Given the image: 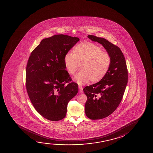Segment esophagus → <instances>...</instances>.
I'll return each instance as SVG.
<instances>
[{"mask_svg": "<svg viewBox=\"0 0 153 153\" xmlns=\"http://www.w3.org/2000/svg\"><path fill=\"white\" fill-rule=\"evenodd\" d=\"M78 88H79V90L80 93H81V94H82V93H83V92H84V91H83V89H82V86H78Z\"/></svg>", "mask_w": 153, "mask_h": 153, "instance_id": "esophagus-1", "label": "esophagus"}]
</instances>
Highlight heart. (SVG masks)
Here are the masks:
<instances>
[{
	"label": "heart",
	"instance_id": "1",
	"mask_svg": "<svg viewBox=\"0 0 153 153\" xmlns=\"http://www.w3.org/2000/svg\"><path fill=\"white\" fill-rule=\"evenodd\" d=\"M111 65L110 55L91 42L78 44L73 52L67 53L64 56L65 68L70 75H74L80 65L82 71L74 77L79 85L87 84L90 80L92 82L100 81L109 72Z\"/></svg>",
	"mask_w": 153,
	"mask_h": 153
}]
</instances>
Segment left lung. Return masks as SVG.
I'll list each match as a JSON object with an SVG mask.
<instances>
[{
  "label": "left lung",
  "instance_id": "8db88e82",
  "mask_svg": "<svg viewBox=\"0 0 153 153\" xmlns=\"http://www.w3.org/2000/svg\"><path fill=\"white\" fill-rule=\"evenodd\" d=\"M88 38L102 44L111 57V67L105 77L83 89L87 97L86 115L90 119H101L110 115L119 105L128 84V69L118 46L104 38L92 35H88Z\"/></svg>",
  "mask_w": 153,
  "mask_h": 153
}]
</instances>
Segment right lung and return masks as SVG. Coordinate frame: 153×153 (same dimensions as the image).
Returning <instances> with one entry per match:
<instances>
[{
  "label": "right lung",
  "mask_w": 153,
  "mask_h": 153,
  "mask_svg": "<svg viewBox=\"0 0 153 153\" xmlns=\"http://www.w3.org/2000/svg\"><path fill=\"white\" fill-rule=\"evenodd\" d=\"M79 41L57 34L45 38L32 52L26 67L25 84L32 104L46 119H64L69 101L78 91L77 84L65 70L64 56Z\"/></svg>",
  "instance_id": "1"
}]
</instances>
